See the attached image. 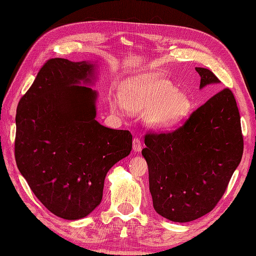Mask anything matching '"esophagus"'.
<instances>
[{"mask_svg": "<svg viewBox=\"0 0 256 256\" xmlns=\"http://www.w3.org/2000/svg\"><path fill=\"white\" fill-rule=\"evenodd\" d=\"M133 150L136 152H138L142 150V142L140 138H137V137H135L133 140Z\"/></svg>", "mask_w": 256, "mask_h": 256, "instance_id": "esophagus-1", "label": "esophagus"}]
</instances>
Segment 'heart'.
<instances>
[{"mask_svg":"<svg viewBox=\"0 0 256 256\" xmlns=\"http://www.w3.org/2000/svg\"><path fill=\"white\" fill-rule=\"evenodd\" d=\"M120 102L111 107L123 106L130 112H142L149 126L166 128L180 123L190 110V100L185 92L175 88L168 78L156 74H142L126 78L119 88Z\"/></svg>","mask_w":256,"mask_h":256,"instance_id":"heart-1","label":"heart"}]
</instances>
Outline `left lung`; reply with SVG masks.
<instances>
[{
	"instance_id": "1",
	"label": "left lung",
	"mask_w": 256,
	"mask_h": 256,
	"mask_svg": "<svg viewBox=\"0 0 256 256\" xmlns=\"http://www.w3.org/2000/svg\"><path fill=\"white\" fill-rule=\"evenodd\" d=\"M200 88L220 84L196 68ZM142 154L149 172L156 212L172 222H192L211 212L224 194L244 154L240 114L232 92L222 88L168 133H147Z\"/></svg>"
}]
</instances>
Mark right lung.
<instances>
[{
	"mask_svg": "<svg viewBox=\"0 0 256 256\" xmlns=\"http://www.w3.org/2000/svg\"><path fill=\"white\" fill-rule=\"evenodd\" d=\"M95 66L52 58L19 100L15 159L31 190L50 212L80 220L102 199L109 170L132 150L130 130L102 126Z\"/></svg>",
	"mask_w": 256,
	"mask_h": 256,
	"instance_id": "add662e5",
	"label": "right lung"
}]
</instances>
